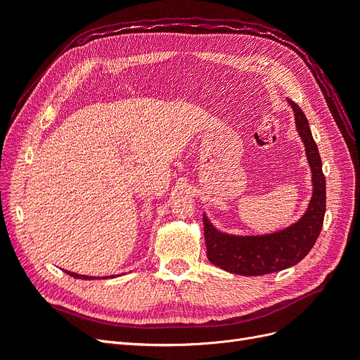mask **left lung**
I'll list each match as a JSON object with an SVG mask.
<instances>
[{
  "mask_svg": "<svg viewBox=\"0 0 360 360\" xmlns=\"http://www.w3.org/2000/svg\"><path fill=\"white\" fill-rule=\"evenodd\" d=\"M296 117L297 132L307 150L314 192L308 210L285 230L266 236H230L217 231L204 214V238L210 263L230 274L258 276L288 269L308 255L317 242L326 213V177L321 158L303 111L288 101Z\"/></svg>",
  "mask_w": 360,
  "mask_h": 360,
  "instance_id": "left-lung-1",
  "label": "left lung"
}]
</instances>
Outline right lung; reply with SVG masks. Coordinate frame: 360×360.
I'll return each mask as SVG.
<instances>
[{
	"label": "right lung",
	"instance_id": "1",
	"mask_svg": "<svg viewBox=\"0 0 360 360\" xmlns=\"http://www.w3.org/2000/svg\"><path fill=\"white\" fill-rule=\"evenodd\" d=\"M68 271V270H66ZM68 274L70 275V276H73V278H79V279H93V276H86V275H78V274H73V271H68ZM105 278H108V276H105ZM110 278H114V276H110ZM96 279V278H94Z\"/></svg>",
	"mask_w": 360,
	"mask_h": 360
}]
</instances>
